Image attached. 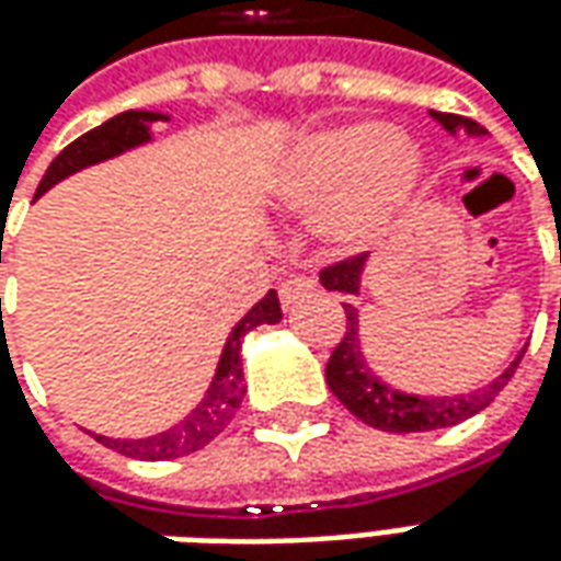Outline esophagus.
<instances>
[{
    "mask_svg": "<svg viewBox=\"0 0 561 561\" xmlns=\"http://www.w3.org/2000/svg\"><path fill=\"white\" fill-rule=\"evenodd\" d=\"M313 288H317V282L310 279V276H288V279L279 285L282 307H291L295 300L304 298V295H310Z\"/></svg>",
    "mask_w": 561,
    "mask_h": 561,
    "instance_id": "1",
    "label": "esophagus"
}]
</instances>
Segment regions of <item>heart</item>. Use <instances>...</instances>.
<instances>
[{"mask_svg": "<svg viewBox=\"0 0 561 561\" xmlns=\"http://www.w3.org/2000/svg\"><path fill=\"white\" fill-rule=\"evenodd\" d=\"M422 173L419 148L378 124L357 121L304 139L279 173L282 202L298 210L329 204L322 232L344 251L378 239Z\"/></svg>", "mask_w": 561, "mask_h": 561, "instance_id": "b5f03b06", "label": "heart"}]
</instances>
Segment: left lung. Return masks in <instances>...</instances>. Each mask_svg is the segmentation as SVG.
<instances>
[{
	"instance_id": "left-lung-1",
	"label": "left lung",
	"mask_w": 561,
	"mask_h": 561,
	"mask_svg": "<svg viewBox=\"0 0 561 561\" xmlns=\"http://www.w3.org/2000/svg\"><path fill=\"white\" fill-rule=\"evenodd\" d=\"M437 124L444 126L447 133L466 129L469 136H484V129L456 117V114H440L432 111ZM561 261V251H559ZM363 270H366V254L347 257V261L332 263L319 273V282L329 291H341V295H359V282H363ZM344 317H347V329L344 339L339 341V347L332 351V357L325 363V381L332 388V394L339 397L341 403L357 415L359 422L373 425L378 432H394V435H407V432H435V428H450L466 422L469 415L481 413L493 394H500L506 388V381L512 373L518 369V359L525 357V351L512 359L510 366L493 378L491 385L469 391V394L456 397H419L407 394L388 388L381 378L369 369V363L363 357V341H359V313L354 304H344Z\"/></svg>"
}]
</instances>
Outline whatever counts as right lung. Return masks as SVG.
Returning <instances> with one entry per match:
<instances>
[{
    "instance_id": "right-lung-1",
    "label": "right lung",
    "mask_w": 561,
    "mask_h": 561,
    "mask_svg": "<svg viewBox=\"0 0 561 561\" xmlns=\"http://www.w3.org/2000/svg\"><path fill=\"white\" fill-rule=\"evenodd\" d=\"M154 121H167V114L158 111H124L117 117H111L102 126L83 133L80 139H73L46 170L43 183L36 185V198L46 195L51 185L68 180L70 173L83 170V167L99 164L107 158H117L129 148L146 146L151 139V124ZM2 261V257H0ZM282 319V307L276 291H266V298L257 300L248 313H244L236 329L229 332V339L222 344L220 363H217V373L214 381L207 388V394L202 397V403L185 415L180 425L167 428L161 435L151 437H105L95 435L99 444H105L117 454L133 456V459H148V462H158V459H176V456L195 454L207 447L210 440L226 432V425L232 422L236 410L242 407L244 385H242V341L248 332H254L257 325H276Z\"/></svg>"
}]
</instances>
